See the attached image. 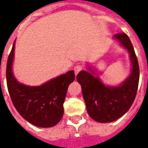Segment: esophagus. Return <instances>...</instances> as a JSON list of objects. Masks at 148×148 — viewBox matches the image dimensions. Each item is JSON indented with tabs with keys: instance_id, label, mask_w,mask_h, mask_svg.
<instances>
[{
	"instance_id": "esophagus-1",
	"label": "esophagus",
	"mask_w": 148,
	"mask_h": 148,
	"mask_svg": "<svg viewBox=\"0 0 148 148\" xmlns=\"http://www.w3.org/2000/svg\"><path fill=\"white\" fill-rule=\"evenodd\" d=\"M83 69V66L82 65H77L75 66V67H74V71H75V74L77 75L78 73H79V71H81Z\"/></svg>"
}]
</instances>
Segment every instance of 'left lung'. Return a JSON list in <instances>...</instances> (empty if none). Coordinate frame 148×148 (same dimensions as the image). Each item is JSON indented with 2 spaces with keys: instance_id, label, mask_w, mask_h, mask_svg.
I'll return each instance as SVG.
<instances>
[{
  "instance_id": "8db88e82",
  "label": "left lung",
  "mask_w": 148,
  "mask_h": 148,
  "mask_svg": "<svg viewBox=\"0 0 148 148\" xmlns=\"http://www.w3.org/2000/svg\"><path fill=\"white\" fill-rule=\"evenodd\" d=\"M114 38L129 53L132 70L128 78L118 86H105L91 67H88V71H81L77 77L89 115L99 123L113 122L129 110L136 97L139 82L138 62L129 38L126 34L119 33L114 35Z\"/></svg>"
}]
</instances>
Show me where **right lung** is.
Wrapping results in <instances>:
<instances>
[{
	"label": "right lung",
	"instance_id": "1",
	"mask_svg": "<svg viewBox=\"0 0 148 148\" xmlns=\"http://www.w3.org/2000/svg\"><path fill=\"white\" fill-rule=\"evenodd\" d=\"M14 42L6 65V82L10 99L25 120L40 128L55 126L63 116V103L67 88L75 79L74 71H67L39 86L18 82L13 75Z\"/></svg>",
	"mask_w": 148,
	"mask_h": 148
}]
</instances>
